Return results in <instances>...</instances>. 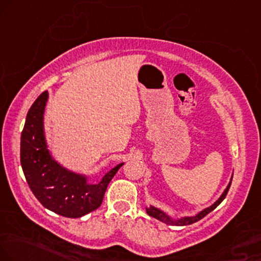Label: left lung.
<instances>
[{"mask_svg": "<svg viewBox=\"0 0 261 261\" xmlns=\"http://www.w3.org/2000/svg\"><path fill=\"white\" fill-rule=\"evenodd\" d=\"M232 176H233V173L232 175H231L230 178V181L229 184H227L226 188L223 191V194L220 195V197L217 199V201L214 202L213 204H211L209 207L202 209V211H199L198 213H196L194 215H185V217H180V218H173L170 217L169 214H167L166 212H163L162 209L155 207V205L150 204L149 207H145V211L146 213L150 215V217L155 218V219L162 221V223H165L167 225H173V226H185V225H190V224H194L196 221H198L199 219H202V218L205 217L208 213H211L212 211H214L215 208L219 205L221 202H223V199L225 198V196H226L227 191H229L230 189V185H231V181H232Z\"/></svg>", "mask_w": 261, "mask_h": 261, "instance_id": "1", "label": "left lung"}]
</instances>
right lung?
<instances>
[{
    "label": "right lung",
    "mask_w": 261,
    "mask_h": 261,
    "mask_svg": "<svg viewBox=\"0 0 261 261\" xmlns=\"http://www.w3.org/2000/svg\"><path fill=\"white\" fill-rule=\"evenodd\" d=\"M48 92L29 110L20 138V163L32 194L43 207L66 218H80L100 207L109 182L123 162L112 167L100 180L91 182L94 173L67 169L53 159L44 129Z\"/></svg>",
    "instance_id": "add662e5"
}]
</instances>
